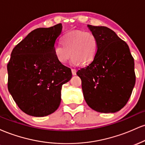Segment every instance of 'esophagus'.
Returning <instances> with one entry per match:
<instances>
[{
	"instance_id": "1",
	"label": "esophagus",
	"mask_w": 145,
	"mask_h": 145,
	"mask_svg": "<svg viewBox=\"0 0 145 145\" xmlns=\"http://www.w3.org/2000/svg\"><path fill=\"white\" fill-rule=\"evenodd\" d=\"M71 72H72V74L75 76V75H76V70L75 69H71Z\"/></svg>"
}]
</instances>
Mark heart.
I'll list each match as a JSON object with an SVG mask.
<instances>
[{
    "instance_id": "heart-1",
    "label": "heart",
    "mask_w": 145,
    "mask_h": 145,
    "mask_svg": "<svg viewBox=\"0 0 145 145\" xmlns=\"http://www.w3.org/2000/svg\"><path fill=\"white\" fill-rule=\"evenodd\" d=\"M97 48V37L93 33L76 30L65 35L63 43L56 44L54 52L59 63H66L71 55V63L77 65L91 63L96 55Z\"/></svg>"
}]
</instances>
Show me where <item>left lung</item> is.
<instances>
[{"label":"left lung","mask_w":145,"mask_h":145,"mask_svg":"<svg viewBox=\"0 0 145 145\" xmlns=\"http://www.w3.org/2000/svg\"><path fill=\"white\" fill-rule=\"evenodd\" d=\"M87 26L97 37L98 48L92 62L76 73L84 99L97 112H116L127 104L135 85L134 58L128 45L112 30Z\"/></svg>","instance_id":"obj_1"}]
</instances>
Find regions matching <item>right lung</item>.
<instances>
[{"label":"right lung","instance_id":"1","mask_svg":"<svg viewBox=\"0 0 145 145\" xmlns=\"http://www.w3.org/2000/svg\"><path fill=\"white\" fill-rule=\"evenodd\" d=\"M63 26L31 31L13 49L7 64L8 90L18 107L29 115H49L61 104L62 85L69 82L70 68L56 59L54 48Z\"/></svg>","mask_w":145,"mask_h":145}]
</instances>
